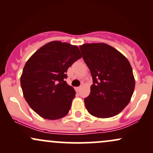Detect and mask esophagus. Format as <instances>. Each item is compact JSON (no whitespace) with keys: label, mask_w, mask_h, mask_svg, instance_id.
I'll use <instances>...</instances> for the list:
<instances>
[{"label":"esophagus","mask_w":153,"mask_h":153,"mask_svg":"<svg viewBox=\"0 0 153 153\" xmlns=\"http://www.w3.org/2000/svg\"><path fill=\"white\" fill-rule=\"evenodd\" d=\"M75 89H76V91L78 92V91H80V89H81V87H78V88H75Z\"/></svg>","instance_id":"esophagus-1"}]
</instances>
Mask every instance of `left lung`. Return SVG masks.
Listing matches in <instances>:
<instances>
[{
    "instance_id": "obj_1",
    "label": "left lung",
    "mask_w": 153,
    "mask_h": 153,
    "mask_svg": "<svg viewBox=\"0 0 153 153\" xmlns=\"http://www.w3.org/2000/svg\"><path fill=\"white\" fill-rule=\"evenodd\" d=\"M93 78L90 95L84 99L91 115L109 118L120 113L130 101L135 80L128 59L105 43L80 46Z\"/></svg>"
}]
</instances>
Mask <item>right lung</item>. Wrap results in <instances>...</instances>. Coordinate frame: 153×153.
<instances>
[{"label": "right lung", "instance_id": "obj_1", "mask_svg": "<svg viewBox=\"0 0 153 153\" xmlns=\"http://www.w3.org/2000/svg\"><path fill=\"white\" fill-rule=\"evenodd\" d=\"M81 57L77 46L53 41L28 59L21 76V86L26 102L40 117L55 120L68 114L75 91L65 81L66 73Z\"/></svg>", "mask_w": 153, "mask_h": 153}]
</instances>
